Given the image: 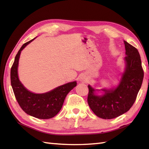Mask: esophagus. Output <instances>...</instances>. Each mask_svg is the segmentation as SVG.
Here are the masks:
<instances>
[{"label":"esophagus","instance_id":"1","mask_svg":"<svg viewBox=\"0 0 149 149\" xmlns=\"http://www.w3.org/2000/svg\"><path fill=\"white\" fill-rule=\"evenodd\" d=\"M79 80L82 82H87L88 81V78L86 77V75L83 74V75H81L79 76Z\"/></svg>","mask_w":149,"mask_h":149}]
</instances>
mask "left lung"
I'll return each mask as SVG.
<instances>
[{
	"label": "left lung",
	"instance_id": "1",
	"mask_svg": "<svg viewBox=\"0 0 149 149\" xmlns=\"http://www.w3.org/2000/svg\"><path fill=\"white\" fill-rule=\"evenodd\" d=\"M125 70L115 89L102 90L104 95L97 96L88 86V103L95 115L103 119H112L126 113L133 105L143 82L144 72L138 50L125 41Z\"/></svg>",
	"mask_w": 149,
	"mask_h": 149
}]
</instances>
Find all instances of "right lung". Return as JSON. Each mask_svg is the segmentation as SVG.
<instances>
[{"label":"right lung","mask_w":149,"mask_h":149,"mask_svg":"<svg viewBox=\"0 0 149 149\" xmlns=\"http://www.w3.org/2000/svg\"><path fill=\"white\" fill-rule=\"evenodd\" d=\"M25 43L18 50L11 68V84L16 99L25 113L40 119H49L61 110L66 96L76 86V81L71 82L45 93L36 94L28 91L19 81L18 65L20 52L32 41Z\"/></svg>","instance_id":"add662e5"}]
</instances>
